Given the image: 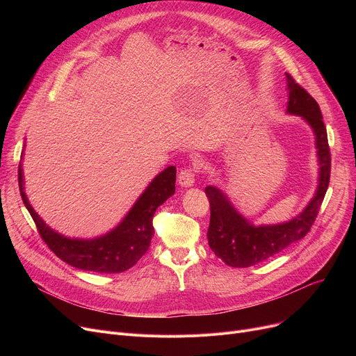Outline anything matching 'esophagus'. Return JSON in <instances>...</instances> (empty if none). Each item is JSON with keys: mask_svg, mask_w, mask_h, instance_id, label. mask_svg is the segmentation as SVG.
<instances>
[{"mask_svg": "<svg viewBox=\"0 0 356 356\" xmlns=\"http://www.w3.org/2000/svg\"><path fill=\"white\" fill-rule=\"evenodd\" d=\"M179 184L181 188H191L195 184V170L192 167H184L179 173Z\"/></svg>", "mask_w": 356, "mask_h": 356, "instance_id": "1", "label": "esophagus"}]
</instances>
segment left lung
Instances as JSON below:
<instances>
[{
    "mask_svg": "<svg viewBox=\"0 0 356 356\" xmlns=\"http://www.w3.org/2000/svg\"><path fill=\"white\" fill-rule=\"evenodd\" d=\"M286 81L289 89L287 114L302 117L314 133L317 163H319L317 189L307 207L293 219L275 225L257 227L236 211L229 197L216 186H207L204 193L211 203L208 242L215 255L229 267L244 268L263 263L293 242L305 238L319 213L327 191L330 152L321 108L307 90L296 83L289 73H286Z\"/></svg>",
    "mask_w": 356,
    "mask_h": 356,
    "instance_id": "left-lung-1",
    "label": "left lung"
}]
</instances>
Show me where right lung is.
Segmentation results:
<instances>
[{
  "label": "right lung",
  "instance_id": "add662e5",
  "mask_svg": "<svg viewBox=\"0 0 356 356\" xmlns=\"http://www.w3.org/2000/svg\"><path fill=\"white\" fill-rule=\"evenodd\" d=\"M175 183L176 167L168 165L147 186L133 208L114 229L97 238H69L46 225V222L33 209L24 192L22 161L18 165L22 199L47 247L66 264L95 273H122L138 263V259L149 248V242L154 235V212L160 204L175 195Z\"/></svg>",
  "mask_w": 356,
  "mask_h": 356
}]
</instances>
